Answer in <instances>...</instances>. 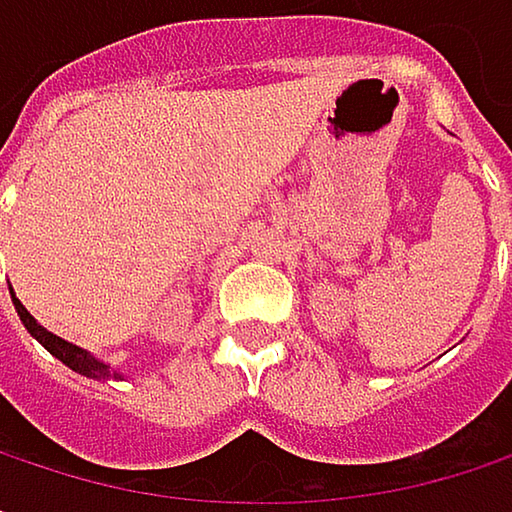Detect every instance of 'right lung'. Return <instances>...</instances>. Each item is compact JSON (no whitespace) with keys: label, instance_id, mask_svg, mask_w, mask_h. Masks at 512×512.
I'll use <instances>...</instances> for the list:
<instances>
[{"label":"right lung","instance_id":"obj_1","mask_svg":"<svg viewBox=\"0 0 512 512\" xmlns=\"http://www.w3.org/2000/svg\"><path fill=\"white\" fill-rule=\"evenodd\" d=\"M11 299H14V308H17V314H20V320H23V326L29 329V335L32 338H38L44 347H47V353L58 358V361H64L70 370H76V373H82V376H91V379H112V376H118L115 370H109L103 361H97L94 356H88L85 350H79V347H73V344H67V341H61V338H55L52 332H47L26 308H23V302L14 296V290H11Z\"/></svg>","mask_w":512,"mask_h":512}]
</instances>
